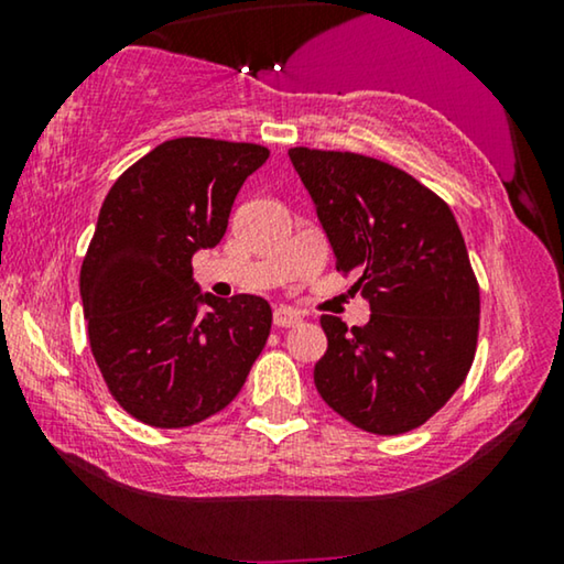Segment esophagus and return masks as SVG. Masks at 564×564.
Returning <instances> with one entry per match:
<instances>
[{"label":"esophagus","instance_id":"obj_1","mask_svg":"<svg viewBox=\"0 0 564 564\" xmlns=\"http://www.w3.org/2000/svg\"><path fill=\"white\" fill-rule=\"evenodd\" d=\"M300 323V313L292 311V307H276L274 311V326L276 328H295Z\"/></svg>","mask_w":564,"mask_h":564}]
</instances>
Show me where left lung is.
Wrapping results in <instances>:
<instances>
[{
    "instance_id": "obj_1",
    "label": "left lung",
    "mask_w": 564,
    "mask_h": 564,
    "mask_svg": "<svg viewBox=\"0 0 564 564\" xmlns=\"http://www.w3.org/2000/svg\"><path fill=\"white\" fill-rule=\"evenodd\" d=\"M367 326L323 315L315 388L361 431L398 436L442 411L473 367L480 288L454 213L403 169L351 151L290 149Z\"/></svg>"
}]
</instances>
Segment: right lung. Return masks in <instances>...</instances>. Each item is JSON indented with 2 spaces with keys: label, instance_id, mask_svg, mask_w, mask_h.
I'll return each instance as SVG.
<instances>
[{
  "label": "right lung",
  "instance_id": "add662e5",
  "mask_svg": "<svg viewBox=\"0 0 564 564\" xmlns=\"http://www.w3.org/2000/svg\"><path fill=\"white\" fill-rule=\"evenodd\" d=\"M267 159L259 143L174 138L107 192L82 261L84 318L110 395L149 426L223 411L264 349L267 300L199 295L192 253L220 243L238 189Z\"/></svg>",
  "mask_w": 564,
  "mask_h": 564
}]
</instances>
